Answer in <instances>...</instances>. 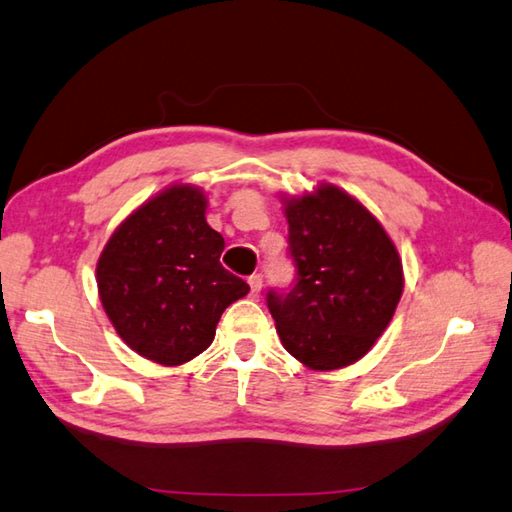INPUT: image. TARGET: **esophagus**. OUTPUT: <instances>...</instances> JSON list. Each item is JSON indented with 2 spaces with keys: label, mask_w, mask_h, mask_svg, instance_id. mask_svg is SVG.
<instances>
[{
  "label": "esophagus",
  "mask_w": 512,
  "mask_h": 512,
  "mask_svg": "<svg viewBox=\"0 0 512 512\" xmlns=\"http://www.w3.org/2000/svg\"><path fill=\"white\" fill-rule=\"evenodd\" d=\"M262 282H264V277H262V273H253L248 277V284H250V293H253V297H257L259 295V290H262Z\"/></svg>",
  "instance_id": "34e87169"
}]
</instances>
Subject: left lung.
<instances>
[{
    "mask_svg": "<svg viewBox=\"0 0 512 512\" xmlns=\"http://www.w3.org/2000/svg\"><path fill=\"white\" fill-rule=\"evenodd\" d=\"M295 282L266 304L284 348L313 370L364 357L395 315L402 259L382 224L337 186L286 202Z\"/></svg>",
    "mask_w": 512,
    "mask_h": 512,
    "instance_id": "left-lung-1",
    "label": "left lung"
}]
</instances>
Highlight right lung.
I'll return each instance as SVG.
<instances>
[{
    "instance_id": "right-lung-1",
    "label": "right lung",
    "mask_w": 512,
    "mask_h": 512,
    "mask_svg": "<svg viewBox=\"0 0 512 512\" xmlns=\"http://www.w3.org/2000/svg\"><path fill=\"white\" fill-rule=\"evenodd\" d=\"M222 250L199 188L170 186L139 206L97 262L99 297L117 335L164 366L204 353L224 310L250 290L219 262Z\"/></svg>"
}]
</instances>
